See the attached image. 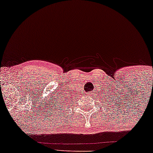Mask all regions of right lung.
<instances>
[{
	"instance_id": "obj_1",
	"label": "right lung",
	"mask_w": 153,
	"mask_h": 153,
	"mask_svg": "<svg viewBox=\"0 0 153 153\" xmlns=\"http://www.w3.org/2000/svg\"><path fill=\"white\" fill-rule=\"evenodd\" d=\"M63 101H64V100H63ZM60 102H61V101H60Z\"/></svg>"
}]
</instances>
